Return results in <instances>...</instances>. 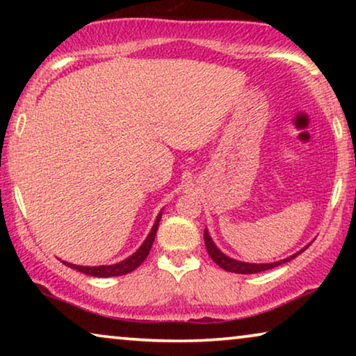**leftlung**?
Here are the masks:
<instances>
[{
	"label": "left lung",
	"instance_id": "8db88e82",
	"mask_svg": "<svg viewBox=\"0 0 356 356\" xmlns=\"http://www.w3.org/2000/svg\"><path fill=\"white\" fill-rule=\"evenodd\" d=\"M204 241H206V248H207V252L209 256L212 257V261L216 262L217 266H220L222 269H225L227 272H235V274H257V272H264V270H269V269H274V267L280 266V264H285V262H289L293 259L300 254V252H296V254L286 257V259H282V261H277V262H270V264H250V262H241V261H236V259H232V257H228L223 254V252L218 250L216 246V243L212 241L211 235H209L207 230H204Z\"/></svg>",
	"mask_w": 356,
	"mask_h": 356
}]
</instances>
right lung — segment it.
<instances>
[{
    "label": "right lung",
    "mask_w": 356,
    "mask_h": 356,
    "mask_svg": "<svg viewBox=\"0 0 356 356\" xmlns=\"http://www.w3.org/2000/svg\"><path fill=\"white\" fill-rule=\"evenodd\" d=\"M160 217H162V212L159 213L157 220H155L152 230L145 238V241L140 245V248L138 251L134 252L133 256H129L128 259L118 262V264H113V266H97V267H89V266H76V264H70V262H65L67 267H71V269H76L82 272V274H87V275H92V277H116V275H124V274H129V272H133L134 269H138V267L143 264L145 257L149 256V251L150 248H152V243L155 240V235H157V228H159V222H160Z\"/></svg>",
    "instance_id": "right-lung-1"
}]
</instances>
